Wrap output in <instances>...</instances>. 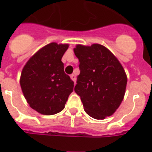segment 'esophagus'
<instances>
[{
  "instance_id": "1",
  "label": "esophagus",
  "mask_w": 152,
  "mask_h": 152,
  "mask_svg": "<svg viewBox=\"0 0 152 152\" xmlns=\"http://www.w3.org/2000/svg\"><path fill=\"white\" fill-rule=\"evenodd\" d=\"M71 79L73 81L76 83V75H75V74H72V75H71Z\"/></svg>"
}]
</instances>
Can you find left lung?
I'll list each match as a JSON object with an SVG mask.
<instances>
[{"instance_id": "1", "label": "left lung", "mask_w": 152, "mask_h": 152, "mask_svg": "<svg viewBox=\"0 0 152 152\" xmlns=\"http://www.w3.org/2000/svg\"><path fill=\"white\" fill-rule=\"evenodd\" d=\"M74 53L80 62L75 92L87 114L97 120L110 116L124 99L127 76L123 66L105 46L77 45Z\"/></svg>"}]
</instances>
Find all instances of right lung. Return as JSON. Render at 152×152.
<instances>
[{
	"instance_id": "add662e5",
	"label": "right lung",
	"mask_w": 152,
	"mask_h": 152,
	"mask_svg": "<svg viewBox=\"0 0 152 152\" xmlns=\"http://www.w3.org/2000/svg\"><path fill=\"white\" fill-rule=\"evenodd\" d=\"M67 49V44H48L23 68V94L29 106L40 114L50 115L61 112L73 91L74 82L64 72L61 61Z\"/></svg>"
}]
</instances>
